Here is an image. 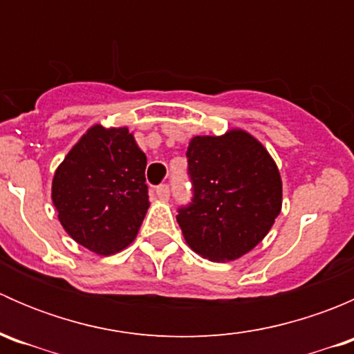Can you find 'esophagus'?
<instances>
[{
    "instance_id": "esophagus-1",
    "label": "esophagus",
    "mask_w": 354,
    "mask_h": 354,
    "mask_svg": "<svg viewBox=\"0 0 354 354\" xmlns=\"http://www.w3.org/2000/svg\"><path fill=\"white\" fill-rule=\"evenodd\" d=\"M169 194H171V192H169V187H167V185H159V187L156 188V195L160 200L169 198Z\"/></svg>"
}]
</instances>
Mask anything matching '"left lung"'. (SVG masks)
Instances as JSON below:
<instances>
[{"label": "left lung", "mask_w": 354, "mask_h": 354, "mask_svg": "<svg viewBox=\"0 0 354 354\" xmlns=\"http://www.w3.org/2000/svg\"><path fill=\"white\" fill-rule=\"evenodd\" d=\"M187 157L194 197L176 216L185 240L203 259H240L266 238L281 212L276 162L243 130L194 137Z\"/></svg>", "instance_id": "obj_1"}]
</instances>
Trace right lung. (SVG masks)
Returning <instances> with one entry per match:
<instances>
[{
  "label": "right lung",
  "mask_w": 354,
  "mask_h": 354,
  "mask_svg": "<svg viewBox=\"0 0 354 354\" xmlns=\"http://www.w3.org/2000/svg\"><path fill=\"white\" fill-rule=\"evenodd\" d=\"M145 166L128 128H88L53 178V203L66 233L99 255L130 245L149 209Z\"/></svg>",
  "instance_id": "obj_1"
}]
</instances>
